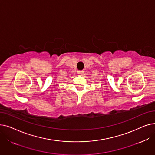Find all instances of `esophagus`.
Masks as SVG:
<instances>
[{
	"label": "esophagus",
	"instance_id": "1",
	"mask_svg": "<svg viewBox=\"0 0 155 155\" xmlns=\"http://www.w3.org/2000/svg\"><path fill=\"white\" fill-rule=\"evenodd\" d=\"M77 73H78V74H83L84 71H78Z\"/></svg>",
	"mask_w": 155,
	"mask_h": 155
}]
</instances>
